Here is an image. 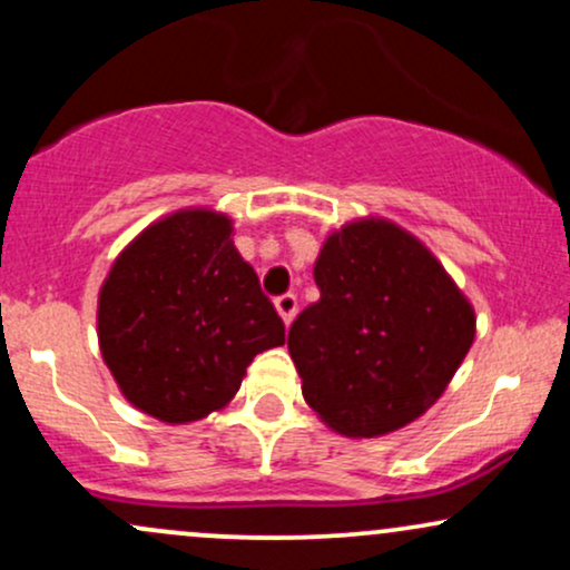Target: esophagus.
<instances>
[{"instance_id":"obj_1","label":"esophagus","mask_w":570,"mask_h":570,"mask_svg":"<svg viewBox=\"0 0 570 570\" xmlns=\"http://www.w3.org/2000/svg\"><path fill=\"white\" fill-rule=\"evenodd\" d=\"M276 311L278 316L284 318V324L289 326L294 322V316H297V297H294V294H281V297H276Z\"/></svg>"}]
</instances>
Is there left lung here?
<instances>
[{
	"mask_svg": "<svg viewBox=\"0 0 570 570\" xmlns=\"http://www.w3.org/2000/svg\"><path fill=\"white\" fill-rule=\"evenodd\" d=\"M313 278L322 299L289 330L305 402L356 440L423 415L474 343L472 305L434 254L394 222H351Z\"/></svg>",
	"mask_w": 570,
	"mask_h": 570,
	"instance_id": "left-lung-1",
	"label": "left lung"
}]
</instances>
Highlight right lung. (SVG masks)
Instances as JSON below:
<instances>
[{
    "label": "right lung",
    "mask_w": 570,
    "mask_h": 570,
    "mask_svg": "<svg viewBox=\"0 0 570 570\" xmlns=\"http://www.w3.org/2000/svg\"><path fill=\"white\" fill-rule=\"evenodd\" d=\"M225 214L155 222L115 259L98 294V343L122 396L163 423L225 407L284 322L235 248Z\"/></svg>",
    "instance_id": "add662e5"
}]
</instances>
